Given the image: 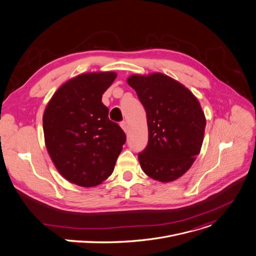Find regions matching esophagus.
Returning <instances> with one entry per match:
<instances>
[{"mask_svg": "<svg viewBox=\"0 0 256 256\" xmlns=\"http://www.w3.org/2000/svg\"><path fill=\"white\" fill-rule=\"evenodd\" d=\"M120 126H122V128L126 132H128V124H126V122H120Z\"/></svg>", "mask_w": 256, "mask_h": 256, "instance_id": "34e87169", "label": "esophagus"}]
</instances>
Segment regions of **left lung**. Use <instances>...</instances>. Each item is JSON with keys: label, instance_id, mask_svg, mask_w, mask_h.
I'll return each instance as SVG.
<instances>
[{"label": "left lung", "instance_id": "1", "mask_svg": "<svg viewBox=\"0 0 256 256\" xmlns=\"http://www.w3.org/2000/svg\"><path fill=\"white\" fill-rule=\"evenodd\" d=\"M128 84L147 114L148 145L138 155L141 168L153 180L172 182L192 166L200 153L204 112L187 88L166 74H132Z\"/></svg>", "mask_w": 256, "mask_h": 256}]
</instances>
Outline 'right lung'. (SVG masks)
<instances>
[{"label": "right lung", "mask_w": 256, "mask_h": 256, "mask_svg": "<svg viewBox=\"0 0 256 256\" xmlns=\"http://www.w3.org/2000/svg\"><path fill=\"white\" fill-rule=\"evenodd\" d=\"M116 76L90 72L69 80L56 90L42 116L46 147L57 170L80 187L107 180L126 141L102 103Z\"/></svg>", "instance_id": "right-lung-1"}]
</instances>
